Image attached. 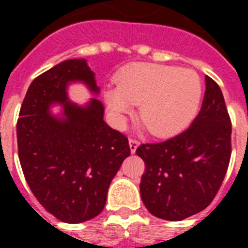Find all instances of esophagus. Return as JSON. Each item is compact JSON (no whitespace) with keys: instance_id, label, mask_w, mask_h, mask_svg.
Returning a JSON list of instances; mask_svg holds the SVG:
<instances>
[{"instance_id":"esophagus-1","label":"esophagus","mask_w":248,"mask_h":248,"mask_svg":"<svg viewBox=\"0 0 248 248\" xmlns=\"http://www.w3.org/2000/svg\"><path fill=\"white\" fill-rule=\"evenodd\" d=\"M129 145H130V151H131V153H135L137 147L140 146V140H137V138H130Z\"/></svg>"}]
</instances>
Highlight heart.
I'll return each mask as SVG.
<instances>
[{"instance_id":"1","label":"heart","mask_w":248,"mask_h":248,"mask_svg":"<svg viewBox=\"0 0 248 248\" xmlns=\"http://www.w3.org/2000/svg\"><path fill=\"white\" fill-rule=\"evenodd\" d=\"M117 90L106 93V102L119 115L140 105L138 119L151 134H177L190 124L202 98V82L195 71L174 66L142 63L117 78Z\"/></svg>"}]
</instances>
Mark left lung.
Returning a JSON list of instances; mask_svg holds the SVG:
<instances>
[{
    "label": "left lung",
    "mask_w": 248,
    "mask_h": 248,
    "mask_svg": "<svg viewBox=\"0 0 248 248\" xmlns=\"http://www.w3.org/2000/svg\"><path fill=\"white\" fill-rule=\"evenodd\" d=\"M135 154L145 162L140 197L156 218L182 220L207 207L231 158V119L218 83L206 76L202 108L185 131Z\"/></svg>",
    "instance_id": "left-lung-1"
}]
</instances>
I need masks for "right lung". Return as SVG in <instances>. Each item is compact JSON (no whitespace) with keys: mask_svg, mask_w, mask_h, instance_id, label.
<instances>
[{"mask_svg":"<svg viewBox=\"0 0 248 248\" xmlns=\"http://www.w3.org/2000/svg\"><path fill=\"white\" fill-rule=\"evenodd\" d=\"M82 81L98 93L85 60H67L30 83L17 121L18 158L25 179L47 213L81 223L105 207L108 190L124 158L129 140L103 121V105L86 108L67 101L69 82ZM64 103V118L53 117L51 103Z\"/></svg>","mask_w":248,"mask_h":248,"instance_id":"1","label":"right lung"}]
</instances>
